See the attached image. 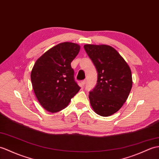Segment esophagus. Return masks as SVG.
I'll use <instances>...</instances> for the list:
<instances>
[{
  "instance_id": "34e87169",
  "label": "esophagus",
  "mask_w": 159,
  "mask_h": 159,
  "mask_svg": "<svg viewBox=\"0 0 159 159\" xmlns=\"http://www.w3.org/2000/svg\"><path fill=\"white\" fill-rule=\"evenodd\" d=\"M85 83H86V80H83L81 81V84H82L83 86L84 85V84H85Z\"/></svg>"
}]
</instances>
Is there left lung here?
<instances>
[{
  "mask_svg": "<svg viewBox=\"0 0 159 159\" xmlns=\"http://www.w3.org/2000/svg\"><path fill=\"white\" fill-rule=\"evenodd\" d=\"M84 48L98 72L97 84L89 95L91 106L99 115H112L129 95L133 84L131 69L112 47L85 45Z\"/></svg>",
  "mask_w": 159,
  "mask_h": 159,
  "instance_id": "obj_1",
  "label": "left lung"
}]
</instances>
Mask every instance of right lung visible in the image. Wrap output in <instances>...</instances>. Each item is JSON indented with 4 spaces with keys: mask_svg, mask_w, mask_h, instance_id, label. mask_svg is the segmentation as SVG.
Instances as JSON below:
<instances>
[{
    "mask_svg": "<svg viewBox=\"0 0 159 159\" xmlns=\"http://www.w3.org/2000/svg\"><path fill=\"white\" fill-rule=\"evenodd\" d=\"M80 48L76 43H60L46 51L33 66V90L47 111L54 113L65 108L80 90L71 67Z\"/></svg>",
    "mask_w": 159,
    "mask_h": 159,
    "instance_id": "add662e5",
    "label": "right lung"
}]
</instances>
